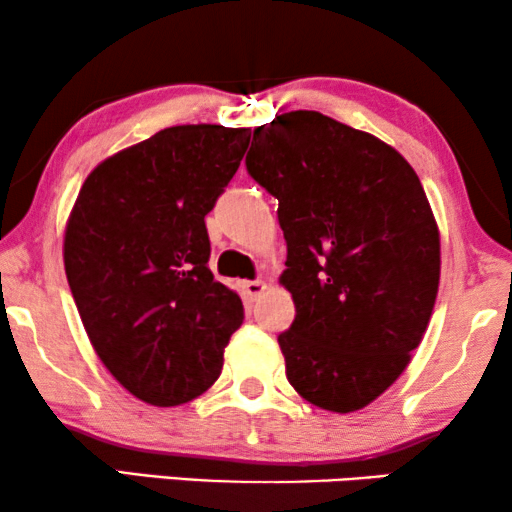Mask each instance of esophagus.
I'll return each instance as SVG.
<instances>
[{
  "label": "esophagus",
  "instance_id": "34e87169",
  "mask_svg": "<svg viewBox=\"0 0 512 512\" xmlns=\"http://www.w3.org/2000/svg\"><path fill=\"white\" fill-rule=\"evenodd\" d=\"M240 289L244 298L256 300L265 291V284L258 282V279H244V282H240Z\"/></svg>",
  "mask_w": 512,
  "mask_h": 512
}]
</instances>
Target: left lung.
<instances>
[{
    "label": "left lung",
    "instance_id": "8db88e82",
    "mask_svg": "<svg viewBox=\"0 0 512 512\" xmlns=\"http://www.w3.org/2000/svg\"><path fill=\"white\" fill-rule=\"evenodd\" d=\"M247 172L279 200L291 387L340 415L366 408L408 366L436 305L440 235L422 181L389 144L319 111L254 128Z\"/></svg>",
    "mask_w": 512,
    "mask_h": 512
}]
</instances>
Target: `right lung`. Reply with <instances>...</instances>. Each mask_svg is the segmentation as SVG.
<instances>
[{
	"label": "right lung",
	"mask_w": 512,
	"mask_h": 512,
	"mask_svg": "<svg viewBox=\"0 0 512 512\" xmlns=\"http://www.w3.org/2000/svg\"><path fill=\"white\" fill-rule=\"evenodd\" d=\"M249 128L174 125L83 181L65 272L104 366L139 401L170 408L219 380L242 300L209 270L205 216L240 167Z\"/></svg>",
	"instance_id": "right-lung-1"
}]
</instances>
